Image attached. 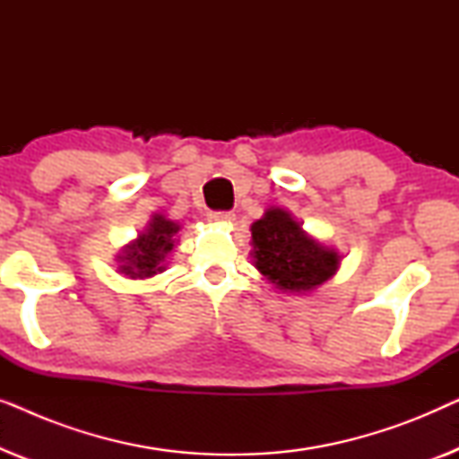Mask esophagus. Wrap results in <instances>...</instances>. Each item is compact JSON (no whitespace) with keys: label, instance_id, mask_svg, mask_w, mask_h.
Masks as SVG:
<instances>
[{"label":"esophagus","instance_id":"obj_1","mask_svg":"<svg viewBox=\"0 0 459 459\" xmlns=\"http://www.w3.org/2000/svg\"><path fill=\"white\" fill-rule=\"evenodd\" d=\"M209 219L215 223H231L236 219V215L231 211H211Z\"/></svg>","mask_w":459,"mask_h":459}]
</instances>
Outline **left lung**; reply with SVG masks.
<instances>
[{
	"label": "left lung",
	"instance_id": "left-lung-1",
	"mask_svg": "<svg viewBox=\"0 0 459 459\" xmlns=\"http://www.w3.org/2000/svg\"><path fill=\"white\" fill-rule=\"evenodd\" d=\"M253 247L256 269L280 290H313L338 269L334 250L307 236L281 209H269L253 223Z\"/></svg>",
	"mask_w": 459,
	"mask_h": 459
}]
</instances>
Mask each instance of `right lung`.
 I'll return each instance as SVG.
<instances>
[{"mask_svg": "<svg viewBox=\"0 0 459 459\" xmlns=\"http://www.w3.org/2000/svg\"><path fill=\"white\" fill-rule=\"evenodd\" d=\"M179 231V225L169 221L162 215H156L146 234H142L134 244H129L123 256L121 272L129 278H150L165 269L160 261L173 248V236Z\"/></svg>", "mask_w": 459, "mask_h": 459, "instance_id": "add662e5", "label": "right lung"}]
</instances>
